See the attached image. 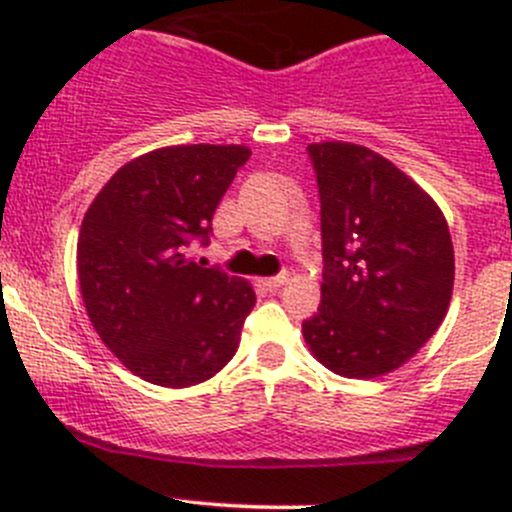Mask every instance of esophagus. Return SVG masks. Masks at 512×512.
Returning a JSON list of instances; mask_svg holds the SVG:
<instances>
[{"mask_svg":"<svg viewBox=\"0 0 512 512\" xmlns=\"http://www.w3.org/2000/svg\"><path fill=\"white\" fill-rule=\"evenodd\" d=\"M287 282H289V275L287 272H282V275H277V277H265V280H262V287L280 289L282 285H287Z\"/></svg>","mask_w":512,"mask_h":512,"instance_id":"esophagus-1","label":"esophagus"}]
</instances>
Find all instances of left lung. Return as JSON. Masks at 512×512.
<instances>
[{
    "mask_svg": "<svg viewBox=\"0 0 512 512\" xmlns=\"http://www.w3.org/2000/svg\"><path fill=\"white\" fill-rule=\"evenodd\" d=\"M322 203L324 282L302 324L319 364L347 379L399 369L441 327L453 294V242L441 208L366 146L309 143Z\"/></svg>",
    "mask_w": 512,
    "mask_h": 512,
    "instance_id": "1",
    "label": "left lung"
}]
</instances>
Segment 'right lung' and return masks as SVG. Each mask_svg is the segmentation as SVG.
<instances>
[{"instance_id": "1", "label": "right lung", "mask_w": 512, "mask_h": 512, "mask_svg": "<svg viewBox=\"0 0 512 512\" xmlns=\"http://www.w3.org/2000/svg\"><path fill=\"white\" fill-rule=\"evenodd\" d=\"M247 146H165L113 173L89 205L76 245L86 314L126 369L185 389L232 359L255 289L188 260L205 245L213 215Z\"/></svg>"}]
</instances>
